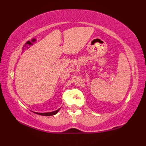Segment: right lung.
I'll list each match as a JSON object with an SVG mask.
<instances>
[{"instance_id":"right-lung-1","label":"right lung","mask_w":146,"mask_h":146,"mask_svg":"<svg viewBox=\"0 0 146 146\" xmlns=\"http://www.w3.org/2000/svg\"><path fill=\"white\" fill-rule=\"evenodd\" d=\"M60 110L59 108L58 110L54 111H51V112H48V113H36L38 115H44V116H51V115H55L56 113H57L58 111Z\"/></svg>"}]
</instances>
